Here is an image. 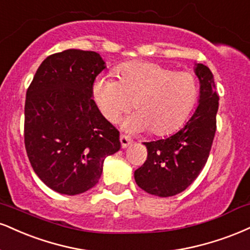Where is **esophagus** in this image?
Masks as SVG:
<instances>
[{"label":"esophagus","instance_id":"obj_1","mask_svg":"<svg viewBox=\"0 0 250 250\" xmlns=\"http://www.w3.org/2000/svg\"><path fill=\"white\" fill-rule=\"evenodd\" d=\"M120 142H121V146L123 149L127 148V146H130L131 143H133V141L129 138V136H127V135H121L120 136Z\"/></svg>","mask_w":250,"mask_h":250}]
</instances>
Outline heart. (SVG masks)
I'll return each mask as SVG.
<instances>
[{
    "label": "heart",
    "instance_id": "obj_1",
    "mask_svg": "<svg viewBox=\"0 0 250 250\" xmlns=\"http://www.w3.org/2000/svg\"><path fill=\"white\" fill-rule=\"evenodd\" d=\"M119 80L100 76L92 86L99 112L110 122L127 113L134 100L137 112L123 121L129 131L151 129L155 135L172 133L185 121L198 96V83L191 72H173L167 66L129 62L116 68Z\"/></svg>",
    "mask_w": 250,
    "mask_h": 250
}]
</instances>
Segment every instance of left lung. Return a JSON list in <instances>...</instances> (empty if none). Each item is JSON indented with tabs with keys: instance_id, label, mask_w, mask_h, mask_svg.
Wrapping results in <instances>:
<instances>
[{
	"instance_id": "8db88e82",
	"label": "left lung",
	"mask_w": 250,
	"mask_h": 250,
	"mask_svg": "<svg viewBox=\"0 0 250 250\" xmlns=\"http://www.w3.org/2000/svg\"><path fill=\"white\" fill-rule=\"evenodd\" d=\"M200 83L199 104L188 122L164 140L144 142L148 157L135 171L136 184L158 197H172L186 190L205 167L216 130L219 95L211 70L195 64Z\"/></svg>"
}]
</instances>
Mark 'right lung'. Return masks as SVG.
I'll use <instances>...</instances> for the list:
<instances>
[{
  "instance_id": "1",
  "label": "right lung",
  "mask_w": 250,
  "mask_h": 250,
  "mask_svg": "<svg viewBox=\"0 0 250 250\" xmlns=\"http://www.w3.org/2000/svg\"><path fill=\"white\" fill-rule=\"evenodd\" d=\"M106 68L94 51L47 57L26 91L24 143L36 174L62 194L83 193L100 179L104 158L121 148L120 133L92 98Z\"/></svg>"
}]
</instances>
